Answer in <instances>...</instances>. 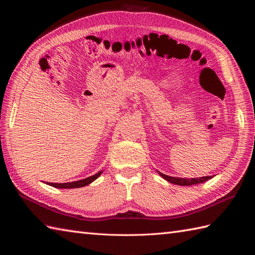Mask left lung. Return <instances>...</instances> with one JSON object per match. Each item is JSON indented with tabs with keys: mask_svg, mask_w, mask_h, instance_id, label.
<instances>
[{
	"mask_svg": "<svg viewBox=\"0 0 255 255\" xmlns=\"http://www.w3.org/2000/svg\"><path fill=\"white\" fill-rule=\"evenodd\" d=\"M158 174L165 179L166 181L170 182L175 185H180V186H190V185H197L206 182L207 180L212 179L213 176H202V177H192V179H185V177H176V176H169L164 173L157 171Z\"/></svg>",
	"mask_w": 255,
	"mask_h": 255,
	"instance_id": "1",
	"label": "left lung"
}]
</instances>
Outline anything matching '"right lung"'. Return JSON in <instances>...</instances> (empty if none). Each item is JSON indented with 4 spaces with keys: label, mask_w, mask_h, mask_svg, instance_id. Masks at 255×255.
<instances>
[{
    "label": "right lung",
    "mask_w": 255,
    "mask_h": 255,
    "mask_svg": "<svg viewBox=\"0 0 255 255\" xmlns=\"http://www.w3.org/2000/svg\"><path fill=\"white\" fill-rule=\"evenodd\" d=\"M102 172L103 171H100L95 175L86 177V179H83V180H80V181H75V182H70V183H49V182H47V184L50 185V186L55 187V188H66V189L80 188V187L86 186V185H88V184L94 182L95 180H97L98 177L101 175Z\"/></svg>",
    "instance_id": "1"
}]
</instances>
